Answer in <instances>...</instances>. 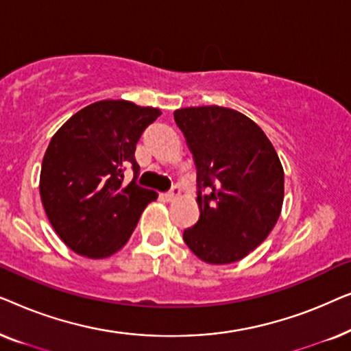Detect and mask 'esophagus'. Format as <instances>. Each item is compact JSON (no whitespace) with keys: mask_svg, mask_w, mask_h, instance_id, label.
Listing matches in <instances>:
<instances>
[{"mask_svg":"<svg viewBox=\"0 0 351 351\" xmlns=\"http://www.w3.org/2000/svg\"><path fill=\"white\" fill-rule=\"evenodd\" d=\"M179 195H180V186L179 185H174V186H172L171 191H167V193H165V199L174 201Z\"/></svg>","mask_w":351,"mask_h":351,"instance_id":"34e87169","label":"esophagus"}]
</instances>
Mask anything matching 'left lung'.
I'll return each instance as SVG.
<instances>
[{"mask_svg": "<svg viewBox=\"0 0 351 351\" xmlns=\"http://www.w3.org/2000/svg\"><path fill=\"white\" fill-rule=\"evenodd\" d=\"M196 165L199 219L184 241L201 261H241L281 214L285 171L265 132L237 110L206 105L174 112Z\"/></svg>", "mask_w": 351, "mask_h": 351, "instance_id": "1", "label": "left lung"}]
</instances>
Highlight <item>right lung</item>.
I'll return each instance as SVG.
<instances>
[{"label": "right lung", "mask_w": 351, "mask_h": 351, "mask_svg": "<svg viewBox=\"0 0 351 351\" xmlns=\"http://www.w3.org/2000/svg\"><path fill=\"white\" fill-rule=\"evenodd\" d=\"M160 114L128 100H100L75 113L51 138L40 195L52 228L71 251L90 258L112 256L158 198L137 185L141 167L134 153ZM128 167L134 171L129 184L123 182Z\"/></svg>", "instance_id": "add662e5"}]
</instances>
